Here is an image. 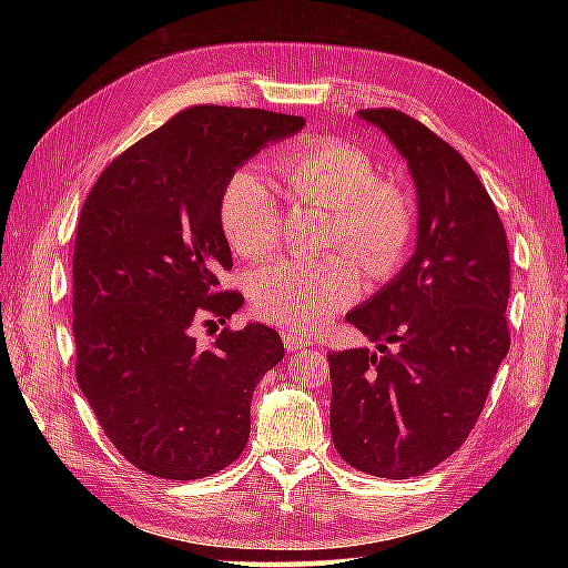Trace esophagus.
<instances>
[{
  "label": "esophagus",
  "mask_w": 568,
  "mask_h": 568,
  "mask_svg": "<svg viewBox=\"0 0 568 568\" xmlns=\"http://www.w3.org/2000/svg\"><path fill=\"white\" fill-rule=\"evenodd\" d=\"M283 344L287 352H303L305 346H310V336L297 334V332H283Z\"/></svg>",
  "instance_id": "esophagus-1"
}]
</instances>
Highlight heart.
Returning a JSON list of instances; mask_svg holds the SVG:
<instances>
[{"mask_svg":"<svg viewBox=\"0 0 568 568\" xmlns=\"http://www.w3.org/2000/svg\"><path fill=\"white\" fill-rule=\"evenodd\" d=\"M287 192L329 210L324 248L352 256L373 281L400 268L417 229L409 192L378 178L376 165L352 143L322 139L293 149L281 163ZM222 232L239 256L261 258L281 241L283 212L273 187L253 168H239L220 195ZM358 295V271L346 256L285 258L251 277L258 317L287 332H315Z\"/></svg>","mask_w":568,"mask_h":568,"instance_id":"obj_1","label":"heart"}]
</instances>
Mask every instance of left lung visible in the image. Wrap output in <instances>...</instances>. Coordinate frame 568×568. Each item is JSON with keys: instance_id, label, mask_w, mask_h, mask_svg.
<instances>
[{"instance_id": "1", "label": "left lung", "mask_w": 568, "mask_h": 568, "mask_svg": "<svg viewBox=\"0 0 568 568\" xmlns=\"http://www.w3.org/2000/svg\"><path fill=\"white\" fill-rule=\"evenodd\" d=\"M413 173L417 248L346 322L378 344L329 352L332 439L378 478L422 476L476 427L510 348V253L500 214L464 155L390 106L361 110Z\"/></svg>"}]
</instances>
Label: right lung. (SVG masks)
Masks as SVG:
<instances>
[{"label":"right lung","mask_w":568,"mask_h":568,"mask_svg":"<svg viewBox=\"0 0 568 568\" xmlns=\"http://www.w3.org/2000/svg\"><path fill=\"white\" fill-rule=\"evenodd\" d=\"M303 116L195 104L104 168L82 204L72 251L75 376L129 464L195 480L236 462L251 395L283 358L265 324L224 327L202 348L192 327L244 305L222 291L232 251L222 187L263 146L297 134Z\"/></svg>","instance_id":"obj_1"}]
</instances>
